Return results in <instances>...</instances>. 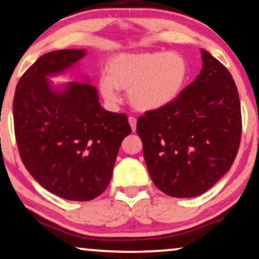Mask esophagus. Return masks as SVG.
Segmentation results:
<instances>
[{
	"label": "esophagus",
	"instance_id": "34e87169",
	"mask_svg": "<svg viewBox=\"0 0 259 259\" xmlns=\"http://www.w3.org/2000/svg\"><path fill=\"white\" fill-rule=\"evenodd\" d=\"M127 120H129V124H130V126H132V130H133V132H135V130H136L137 119L135 118V117H132V116H130L129 118H127Z\"/></svg>",
	"mask_w": 259,
	"mask_h": 259
}]
</instances>
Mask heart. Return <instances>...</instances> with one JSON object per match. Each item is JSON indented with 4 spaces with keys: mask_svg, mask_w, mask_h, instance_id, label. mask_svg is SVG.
I'll return each instance as SVG.
<instances>
[{
    "mask_svg": "<svg viewBox=\"0 0 259 259\" xmlns=\"http://www.w3.org/2000/svg\"><path fill=\"white\" fill-rule=\"evenodd\" d=\"M107 74L100 75L98 86L107 103L119 100V90H127L134 107L155 111L179 97L188 78V63L177 52L119 54L110 58Z\"/></svg>",
    "mask_w": 259,
    "mask_h": 259,
    "instance_id": "b5f03b06",
    "label": "heart"
}]
</instances>
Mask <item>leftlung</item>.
<instances>
[{
  "mask_svg": "<svg viewBox=\"0 0 259 259\" xmlns=\"http://www.w3.org/2000/svg\"><path fill=\"white\" fill-rule=\"evenodd\" d=\"M202 69L169 105L137 120L143 156L156 188L177 198L204 194L237 156L240 101L227 68L201 50Z\"/></svg>",
  "mask_w": 259,
  "mask_h": 259,
  "instance_id": "1",
  "label": "left lung"
}]
</instances>
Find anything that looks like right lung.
Masks as SVG:
<instances>
[{
  "label": "right lung",
  "instance_id": "obj_1",
  "mask_svg": "<svg viewBox=\"0 0 259 259\" xmlns=\"http://www.w3.org/2000/svg\"><path fill=\"white\" fill-rule=\"evenodd\" d=\"M83 49L42 55L26 70L13 100L14 129L25 167L42 188L69 201H91L105 191L124 137L126 116L103 109L96 87L49 77L71 69Z\"/></svg>",
  "mask_w": 259,
  "mask_h": 259
}]
</instances>
